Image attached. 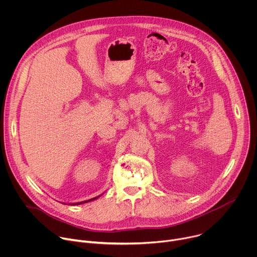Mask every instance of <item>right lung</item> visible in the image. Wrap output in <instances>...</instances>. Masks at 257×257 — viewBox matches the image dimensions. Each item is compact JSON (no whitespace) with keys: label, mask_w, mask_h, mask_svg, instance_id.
Masks as SVG:
<instances>
[{"label":"right lung","mask_w":257,"mask_h":257,"mask_svg":"<svg viewBox=\"0 0 257 257\" xmlns=\"http://www.w3.org/2000/svg\"><path fill=\"white\" fill-rule=\"evenodd\" d=\"M101 195H98V196H96V197H93V198H91V199H88V200H84V201H81V202H76V203H70V205H76V204H82V203H86V202H89V201H92V200H95V199H97L98 197H100Z\"/></svg>","instance_id":"1"}]
</instances>
